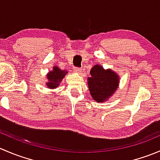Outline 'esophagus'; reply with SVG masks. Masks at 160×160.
Masks as SVG:
<instances>
[{
	"label": "esophagus",
	"instance_id": "1",
	"mask_svg": "<svg viewBox=\"0 0 160 160\" xmlns=\"http://www.w3.org/2000/svg\"><path fill=\"white\" fill-rule=\"evenodd\" d=\"M74 71H75L76 72H81V68H80V67H75V69H74Z\"/></svg>",
	"mask_w": 160,
	"mask_h": 160
}]
</instances>
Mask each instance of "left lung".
I'll use <instances>...</instances> for the list:
<instances>
[{"instance_id": "8db88e82", "label": "left lung", "mask_w": 160, "mask_h": 160, "mask_svg": "<svg viewBox=\"0 0 160 160\" xmlns=\"http://www.w3.org/2000/svg\"><path fill=\"white\" fill-rule=\"evenodd\" d=\"M90 74L88 83L92 98L97 102H104L118 89V75L110 69L104 70L98 64L92 67Z\"/></svg>"}]
</instances>
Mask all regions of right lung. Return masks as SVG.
I'll list each match as a JSON object with an SVG mask.
<instances>
[{"label":"right lung","mask_w":160,"mask_h":160,"mask_svg":"<svg viewBox=\"0 0 160 160\" xmlns=\"http://www.w3.org/2000/svg\"><path fill=\"white\" fill-rule=\"evenodd\" d=\"M67 72H68L67 71L61 70L57 67H53L52 70L50 71L47 74L48 83H46V85L48 88L49 89H55V88H58L60 82L65 77Z\"/></svg>","instance_id":"obj_1"}]
</instances>
